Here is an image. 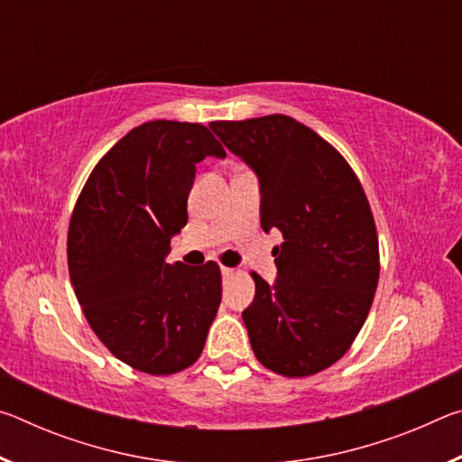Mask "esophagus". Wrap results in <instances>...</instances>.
Instances as JSON below:
<instances>
[{"label": "esophagus", "instance_id": "esophagus-1", "mask_svg": "<svg viewBox=\"0 0 462 462\" xmlns=\"http://www.w3.org/2000/svg\"><path fill=\"white\" fill-rule=\"evenodd\" d=\"M234 273H236V269H230V267H222V275L224 277H232Z\"/></svg>", "mask_w": 462, "mask_h": 462}]
</instances>
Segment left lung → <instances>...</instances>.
Wrapping results in <instances>:
<instances>
[{
    "mask_svg": "<svg viewBox=\"0 0 462 462\" xmlns=\"http://www.w3.org/2000/svg\"><path fill=\"white\" fill-rule=\"evenodd\" d=\"M209 126L259 175L263 230L283 234L277 283L250 273V346L269 371L310 377L346 355L373 306L381 263L369 199L346 159L289 116Z\"/></svg>",
    "mask_w": 462,
    "mask_h": 462,
    "instance_id": "8db88e82",
    "label": "left lung"
}]
</instances>
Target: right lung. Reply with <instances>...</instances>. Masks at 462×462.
I'll use <instances>...</instances> for the list:
<instances>
[{
    "mask_svg": "<svg viewBox=\"0 0 462 462\" xmlns=\"http://www.w3.org/2000/svg\"><path fill=\"white\" fill-rule=\"evenodd\" d=\"M206 156L226 151L203 124L144 122L101 156L69 222V275L91 330L116 358L156 377L198 361L220 308L217 263H167Z\"/></svg>",
    "mask_w": 462,
    "mask_h": 462,
    "instance_id": "obj_1",
    "label": "right lung"
}]
</instances>
